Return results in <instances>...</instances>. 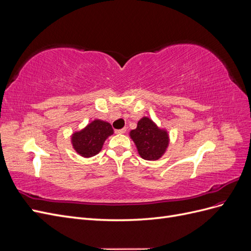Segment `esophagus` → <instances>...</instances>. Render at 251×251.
Returning a JSON list of instances; mask_svg holds the SVG:
<instances>
[{
  "instance_id": "1",
  "label": "esophagus",
  "mask_w": 251,
  "mask_h": 251,
  "mask_svg": "<svg viewBox=\"0 0 251 251\" xmlns=\"http://www.w3.org/2000/svg\"><path fill=\"white\" fill-rule=\"evenodd\" d=\"M126 128H120V130H115V133L116 134H124V133H126Z\"/></svg>"
}]
</instances>
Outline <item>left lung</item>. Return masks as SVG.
Returning <instances> with one entry per match:
<instances>
[{"label":"left lung","instance_id":"8db88e82","mask_svg":"<svg viewBox=\"0 0 251 251\" xmlns=\"http://www.w3.org/2000/svg\"><path fill=\"white\" fill-rule=\"evenodd\" d=\"M130 136L137 147L139 155L146 160H157L169 146L168 132L159 128L148 117L138 121L137 127L131 131Z\"/></svg>","mask_w":251,"mask_h":251}]
</instances>
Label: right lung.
Segmentation results:
<instances>
[{
    "mask_svg": "<svg viewBox=\"0 0 251 251\" xmlns=\"http://www.w3.org/2000/svg\"><path fill=\"white\" fill-rule=\"evenodd\" d=\"M112 134L113 128L109 123L96 119L72 135L73 148L82 157H93L100 153L103 142Z\"/></svg>",
    "mask_w": 251,
    "mask_h": 251,
    "instance_id": "right-lung-1",
    "label": "right lung"
}]
</instances>
